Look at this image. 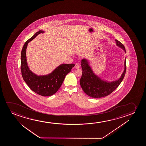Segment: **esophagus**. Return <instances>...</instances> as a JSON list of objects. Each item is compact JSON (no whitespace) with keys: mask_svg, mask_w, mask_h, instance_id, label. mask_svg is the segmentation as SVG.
I'll return each mask as SVG.
<instances>
[{"mask_svg":"<svg viewBox=\"0 0 146 146\" xmlns=\"http://www.w3.org/2000/svg\"><path fill=\"white\" fill-rule=\"evenodd\" d=\"M79 67H80V66H79V64H77V63L75 64V68L77 69H79Z\"/></svg>","mask_w":146,"mask_h":146,"instance_id":"34e87169","label":"esophagus"}]
</instances>
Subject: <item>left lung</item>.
I'll return each mask as SVG.
<instances>
[{
    "label": "left lung",
    "instance_id": "1",
    "mask_svg": "<svg viewBox=\"0 0 146 146\" xmlns=\"http://www.w3.org/2000/svg\"><path fill=\"white\" fill-rule=\"evenodd\" d=\"M116 45L126 52L124 45L117 40H115ZM82 75L80 79V84L82 90L87 95L92 98L104 97L110 95L116 90L122 82L126 73V59L124 62V71L118 80L112 82H108L102 80L94 73L92 68L89 66V62L86 59L81 60Z\"/></svg>",
    "mask_w": 146,
    "mask_h": 146
}]
</instances>
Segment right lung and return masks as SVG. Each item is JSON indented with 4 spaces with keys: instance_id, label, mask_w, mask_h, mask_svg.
I'll return each mask as SVG.
<instances>
[{
    "instance_id": "1",
    "label": "right lung",
    "mask_w": 146,
    "mask_h": 146,
    "mask_svg": "<svg viewBox=\"0 0 146 146\" xmlns=\"http://www.w3.org/2000/svg\"><path fill=\"white\" fill-rule=\"evenodd\" d=\"M44 32L39 30L25 43L21 53V71L23 80L31 90L42 96H50L59 90L66 75L71 71L75 64H61L51 73L45 75L38 76L29 69L26 60L27 46L38 34Z\"/></svg>"
}]
</instances>
